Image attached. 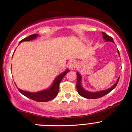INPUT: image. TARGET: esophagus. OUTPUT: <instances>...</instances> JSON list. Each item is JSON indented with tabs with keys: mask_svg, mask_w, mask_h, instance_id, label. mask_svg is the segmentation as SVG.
Wrapping results in <instances>:
<instances>
[{
	"mask_svg": "<svg viewBox=\"0 0 132 132\" xmlns=\"http://www.w3.org/2000/svg\"><path fill=\"white\" fill-rule=\"evenodd\" d=\"M76 66H77V63H76V62L75 61H71L68 64L69 68L71 69V70L74 69L76 67Z\"/></svg>",
	"mask_w": 132,
	"mask_h": 132,
	"instance_id": "obj_1",
	"label": "esophagus"
}]
</instances>
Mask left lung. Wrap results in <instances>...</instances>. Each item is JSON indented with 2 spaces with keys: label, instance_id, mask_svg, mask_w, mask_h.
<instances>
[{
  "label": "left lung",
  "instance_id": "left-lung-1",
  "mask_svg": "<svg viewBox=\"0 0 132 132\" xmlns=\"http://www.w3.org/2000/svg\"><path fill=\"white\" fill-rule=\"evenodd\" d=\"M102 35H103V38L106 40V42H112L114 43L113 41V39L112 37H111L110 36L108 35L106 33L102 32ZM118 53L120 54V52L119 51H118ZM77 89L78 90V92L80 94L81 96L84 97L85 98H87V99H98V98L102 97L104 96L106 94H109L111 91H112L115 87L117 85L118 82L119 81V79L120 78H118L117 80V81L114 85H113L111 88H108V89L105 90H102L99 92H88L85 90L82 87H81V75H80V73L78 72H77Z\"/></svg>",
  "mask_w": 132,
  "mask_h": 132
}]
</instances>
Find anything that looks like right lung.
Segmentation results:
<instances>
[{"instance_id": "obj_1", "label": "right lung", "mask_w": 132, "mask_h": 132, "mask_svg": "<svg viewBox=\"0 0 132 132\" xmlns=\"http://www.w3.org/2000/svg\"><path fill=\"white\" fill-rule=\"evenodd\" d=\"M37 36H38V34L31 35L28 36V37H26V38L21 40L19 43L23 42L24 41L32 40L33 39H35L37 37ZM69 71H70V70L68 69H67L64 73H61L58 77H57L54 80V81L52 86L50 88H48V89L44 90L40 92H38L33 93L23 91L22 90L19 89V88H18V90L19 91V92L21 93L23 95H24L26 97L32 99L33 101H37V102H47V101H51V100L54 99L55 97L57 96L58 92H59V84L61 83L63 77Z\"/></svg>"}]
</instances>
